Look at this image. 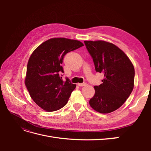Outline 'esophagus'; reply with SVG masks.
I'll return each mask as SVG.
<instances>
[{
	"mask_svg": "<svg viewBox=\"0 0 151 151\" xmlns=\"http://www.w3.org/2000/svg\"><path fill=\"white\" fill-rule=\"evenodd\" d=\"M87 84L86 83H78L77 84V85H78L79 86H86Z\"/></svg>",
	"mask_w": 151,
	"mask_h": 151,
	"instance_id": "esophagus-1",
	"label": "esophagus"
}]
</instances>
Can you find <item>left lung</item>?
<instances>
[{"label": "left lung", "mask_w": 151, "mask_h": 151, "mask_svg": "<svg viewBox=\"0 0 151 151\" xmlns=\"http://www.w3.org/2000/svg\"><path fill=\"white\" fill-rule=\"evenodd\" d=\"M93 58L95 70L103 73V83L95 86V94L90 106L101 113L115 111L125 102L134 86L135 70L132 63L122 50L104 41H84Z\"/></svg>", "instance_id": "obj_1"}]
</instances>
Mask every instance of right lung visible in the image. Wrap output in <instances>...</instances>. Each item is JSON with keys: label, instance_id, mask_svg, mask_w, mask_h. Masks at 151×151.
<instances>
[{"label": "right lung", "instance_id": "right-lung-1", "mask_svg": "<svg viewBox=\"0 0 151 151\" xmlns=\"http://www.w3.org/2000/svg\"><path fill=\"white\" fill-rule=\"evenodd\" d=\"M84 46L79 41L51 38L41 44L31 54L27 65L25 85L35 103L47 111L58 110L67 104L76 85L60 73L63 57Z\"/></svg>", "mask_w": 151, "mask_h": 151}]
</instances>
